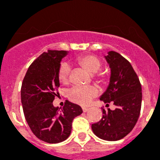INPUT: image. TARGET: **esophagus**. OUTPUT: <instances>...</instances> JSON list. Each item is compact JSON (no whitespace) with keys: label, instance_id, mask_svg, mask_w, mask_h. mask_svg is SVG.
<instances>
[{"label":"esophagus","instance_id":"obj_1","mask_svg":"<svg viewBox=\"0 0 160 160\" xmlns=\"http://www.w3.org/2000/svg\"><path fill=\"white\" fill-rule=\"evenodd\" d=\"M82 111L83 112H87V111H89V108H87V107H82Z\"/></svg>","mask_w":160,"mask_h":160}]
</instances>
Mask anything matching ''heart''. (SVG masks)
Masks as SVG:
<instances>
[{"mask_svg":"<svg viewBox=\"0 0 160 160\" xmlns=\"http://www.w3.org/2000/svg\"><path fill=\"white\" fill-rule=\"evenodd\" d=\"M75 63L87 73L94 75V79L102 87H107L109 82L108 73L104 71H97L102 66V62L94 55H82L78 58ZM70 67L66 63H62L58 72V78L62 84L68 85L70 82ZM98 94V89L95 86L86 87H74L68 94V98L73 102L81 106H87L93 98Z\"/></svg>","mask_w":160,"mask_h":160,"instance_id":"1","label":"heart"}]
</instances>
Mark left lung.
I'll list each match as a JSON object with an SVG mask.
<instances>
[{
    "instance_id": "obj_1",
    "label": "left lung",
    "mask_w": 160,
    "mask_h": 160,
    "mask_svg": "<svg viewBox=\"0 0 160 160\" xmlns=\"http://www.w3.org/2000/svg\"><path fill=\"white\" fill-rule=\"evenodd\" d=\"M111 69L108 88L100 100L114 103V111L102 109V118L92 124L93 132L98 138L117 141L128 135L136 124L141 111L142 87L131 63L117 52L110 51L106 56Z\"/></svg>"
}]
</instances>
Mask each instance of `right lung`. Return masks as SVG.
I'll use <instances>...</instances> for the list:
<instances>
[{
	"label": "right lung",
	"mask_w": 160,
	"mask_h": 160,
	"mask_svg": "<svg viewBox=\"0 0 160 160\" xmlns=\"http://www.w3.org/2000/svg\"><path fill=\"white\" fill-rule=\"evenodd\" d=\"M65 50H48L35 59L23 79L21 97L24 114L32 132L39 139L58 143L70 136L73 118L82 113L81 107L66 101L62 111L53 102L60 86L58 72Z\"/></svg>",
	"instance_id": "right-lung-1"
}]
</instances>
